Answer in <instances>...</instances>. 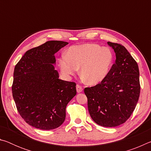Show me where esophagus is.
<instances>
[{
	"mask_svg": "<svg viewBox=\"0 0 151 151\" xmlns=\"http://www.w3.org/2000/svg\"><path fill=\"white\" fill-rule=\"evenodd\" d=\"M76 91H77L78 93H81V92L83 90V87H82V86L79 85H76Z\"/></svg>",
	"mask_w": 151,
	"mask_h": 151,
	"instance_id": "1",
	"label": "esophagus"
}]
</instances>
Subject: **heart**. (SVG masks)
Returning a JSON list of instances; mask_svg holds the SVG:
<instances>
[{
    "label": "heart",
    "mask_w": 151,
    "mask_h": 151,
    "mask_svg": "<svg viewBox=\"0 0 151 151\" xmlns=\"http://www.w3.org/2000/svg\"><path fill=\"white\" fill-rule=\"evenodd\" d=\"M112 62V51L96 44L73 46L58 60L64 76L68 77L73 75L80 67L81 78L91 85H97L105 79Z\"/></svg>",
    "instance_id": "heart-1"
}]
</instances>
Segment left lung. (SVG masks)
<instances>
[{
  "label": "left lung",
  "instance_id": "1",
  "mask_svg": "<svg viewBox=\"0 0 151 151\" xmlns=\"http://www.w3.org/2000/svg\"><path fill=\"white\" fill-rule=\"evenodd\" d=\"M116 55L109 75L101 83L84 90L92 119L103 127L126 122L133 112L140 91L137 63L124 46L108 42Z\"/></svg>",
  "mask_w": 151,
  "mask_h": 151
}]
</instances>
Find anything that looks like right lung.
<instances>
[{"label":"right lung","instance_id":"1","mask_svg":"<svg viewBox=\"0 0 151 151\" xmlns=\"http://www.w3.org/2000/svg\"><path fill=\"white\" fill-rule=\"evenodd\" d=\"M67 44L46 42L27 50L14 67L12 93L17 111L37 129L60 127L65 120L66 105L76 94V83L58 78L52 65L55 53Z\"/></svg>","mask_w":151,"mask_h":151}]
</instances>
